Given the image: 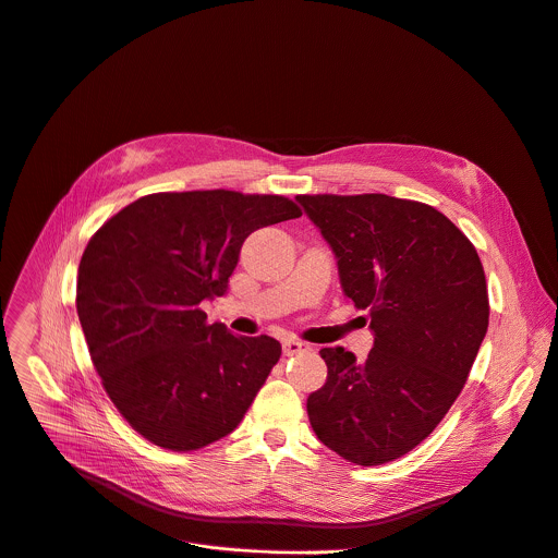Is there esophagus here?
<instances>
[{
	"mask_svg": "<svg viewBox=\"0 0 558 558\" xmlns=\"http://www.w3.org/2000/svg\"><path fill=\"white\" fill-rule=\"evenodd\" d=\"M304 350H308V343H304V341H300V339H284V341H282V352H284L287 356L300 354V352H304Z\"/></svg>",
	"mask_w": 558,
	"mask_h": 558,
	"instance_id": "1",
	"label": "esophagus"
}]
</instances>
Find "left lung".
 Listing matches in <instances>:
<instances>
[{"instance_id": "8db88e82", "label": "left lung", "mask_w": 558, "mask_h": 558, "mask_svg": "<svg viewBox=\"0 0 558 558\" xmlns=\"http://www.w3.org/2000/svg\"><path fill=\"white\" fill-rule=\"evenodd\" d=\"M330 245L343 293L367 311L365 361L322 348L326 384L306 401L315 436L361 466L421 445L462 392L488 328L473 243L436 208L388 195H298Z\"/></svg>"}]
</instances>
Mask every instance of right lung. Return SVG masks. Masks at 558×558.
<instances>
[{
  "label": "right lung",
  "instance_id": "add662e5",
  "mask_svg": "<svg viewBox=\"0 0 558 558\" xmlns=\"http://www.w3.org/2000/svg\"><path fill=\"white\" fill-rule=\"evenodd\" d=\"M298 217L280 195L155 193L89 239L78 319L105 392L140 436L197 451L239 427L282 345L208 324L199 304L228 291L252 232Z\"/></svg>",
  "mask_w": 558,
  "mask_h": 558
}]
</instances>
